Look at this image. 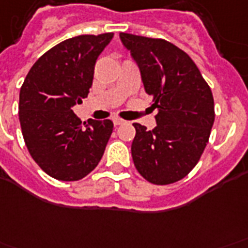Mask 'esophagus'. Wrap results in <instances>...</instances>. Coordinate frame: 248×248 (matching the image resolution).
I'll return each mask as SVG.
<instances>
[{"label": "esophagus", "mask_w": 248, "mask_h": 248, "mask_svg": "<svg viewBox=\"0 0 248 248\" xmlns=\"http://www.w3.org/2000/svg\"><path fill=\"white\" fill-rule=\"evenodd\" d=\"M113 124H114L115 126H118V124H124V119L118 118V117H114V118H113Z\"/></svg>", "instance_id": "esophagus-1"}]
</instances>
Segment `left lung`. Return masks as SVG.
<instances>
[{"label": "left lung", "instance_id": "obj_1", "mask_svg": "<svg viewBox=\"0 0 248 248\" xmlns=\"http://www.w3.org/2000/svg\"><path fill=\"white\" fill-rule=\"evenodd\" d=\"M119 38L157 108L155 129L134 124V166L152 184L176 183L193 170L206 147L214 124L212 91L193 60L175 45L126 32Z\"/></svg>", "mask_w": 248, "mask_h": 248}]
</instances>
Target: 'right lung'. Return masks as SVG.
<instances>
[{
  "label": "right lung",
  "instance_id": "1",
  "mask_svg": "<svg viewBox=\"0 0 248 248\" xmlns=\"http://www.w3.org/2000/svg\"><path fill=\"white\" fill-rule=\"evenodd\" d=\"M113 36L106 32L64 40L36 60L23 81V139L36 164L56 180H80L104 155L113 122L89 119L82 124L72 108L88 96L97 58Z\"/></svg>",
  "mask_w": 248,
  "mask_h": 248
}]
</instances>
